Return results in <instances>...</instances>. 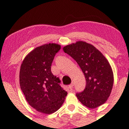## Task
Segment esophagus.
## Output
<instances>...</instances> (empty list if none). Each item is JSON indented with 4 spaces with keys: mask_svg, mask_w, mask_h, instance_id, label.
<instances>
[{
    "mask_svg": "<svg viewBox=\"0 0 129 129\" xmlns=\"http://www.w3.org/2000/svg\"><path fill=\"white\" fill-rule=\"evenodd\" d=\"M73 86H74V83H73V82H72V84H71L70 85H69V88H70V89H72V88L73 87Z\"/></svg>",
    "mask_w": 129,
    "mask_h": 129,
    "instance_id": "1",
    "label": "esophagus"
}]
</instances>
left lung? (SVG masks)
<instances>
[{
  "instance_id": "1",
  "label": "left lung",
  "mask_w": 129,
  "mask_h": 129,
  "mask_svg": "<svg viewBox=\"0 0 129 129\" xmlns=\"http://www.w3.org/2000/svg\"><path fill=\"white\" fill-rule=\"evenodd\" d=\"M63 50L76 60L85 76V88L76 94L79 101L90 109L105 103L113 84V72L107 59L94 46L82 41L67 45Z\"/></svg>"
}]
</instances>
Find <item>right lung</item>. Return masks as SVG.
<instances>
[{"label":"right lung","instance_id":"obj_1","mask_svg":"<svg viewBox=\"0 0 129 129\" xmlns=\"http://www.w3.org/2000/svg\"><path fill=\"white\" fill-rule=\"evenodd\" d=\"M60 46L48 44L37 47L25 57L20 67V86L28 104L38 112L54 113L60 109L67 92L51 66Z\"/></svg>","mask_w":129,"mask_h":129}]
</instances>
